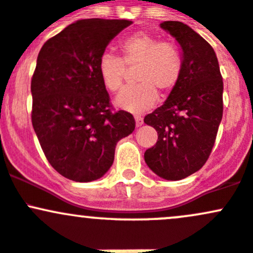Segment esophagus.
Segmentation results:
<instances>
[{"label": "esophagus", "instance_id": "obj_1", "mask_svg": "<svg viewBox=\"0 0 253 253\" xmlns=\"http://www.w3.org/2000/svg\"><path fill=\"white\" fill-rule=\"evenodd\" d=\"M134 121H136V126L137 127H141L143 125V119L141 116H136L134 117Z\"/></svg>", "mask_w": 253, "mask_h": 253}]
</instances>
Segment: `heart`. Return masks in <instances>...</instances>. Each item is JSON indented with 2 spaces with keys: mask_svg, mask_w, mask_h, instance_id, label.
Instances as JSON below:
<instances>
[{
  "mask_svg": "<svg viewBox=\"0 0 253 253\" xmlns=\"http://www.w3.org/2000/svg\"><path fill=\"white\" fill-rule=\"evenodd\" d=\"M121 58L103 55L98 71L101 82L110 91L122 86L127 67H136V81L139 84L125 88L115 99L120 110L141 114L157 104L162 95L171 93L180 81L182 58L180 51L171 42H162L148 33L129 35L120 44Z\"/></svg>",
  "mask_w": 253,
  "mask_h": 253,
  "instance_id": "heart-1",
  "label": "heart"
}]
</instances>
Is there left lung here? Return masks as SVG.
<instances>
[{"instance_id":"left-lung-1","label":"left lung","mask_w":253,"mask_h":253,"mask_svg":"<svg viewBox=\"0 0 253 253\" xmlns=\"http://www.w3.org/2000/svg\"><path fill=\"white\" fill-rule=\"evenodd\" d=\"M160 28L180 45L182 72L165 103L144 117L158 132L144 160L159 177L177 181L198 171L209 158L223 117V79L213 47L200 34L175 20Z\"/></svg>"}]
</instances>
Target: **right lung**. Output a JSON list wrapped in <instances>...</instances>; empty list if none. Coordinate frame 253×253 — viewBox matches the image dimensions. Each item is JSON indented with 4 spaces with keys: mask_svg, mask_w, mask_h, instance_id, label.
Returning a JSON list of instances; mask_svg holds the SVG:
<instances>
[{
    "mask_svg": "<svg viewBox=\"0 0 253 253\" xmlns=\"http://www.w3.org/2000/svg\"><path fill=\"white\" fill-rule=\"evenodd\" d=\"M126 19H81L48 39L32 78V122L51 167L76 182L110 169L117 142L134 131L129 112L112 111L99 60Z\"/></svg>",
    "mask_w": 253,
    "mask_h": 253,
    "instance_id": "add662e5",
    "label": "right lung"
}]
</instances>
